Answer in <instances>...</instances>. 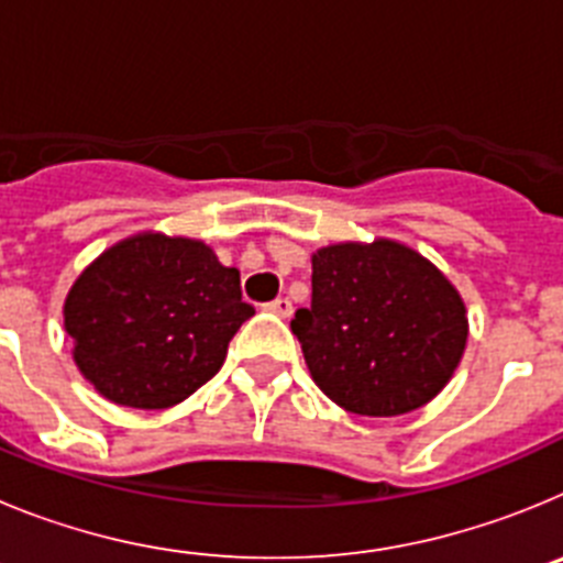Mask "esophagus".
I'll return each mask as SVG.
<instances>
[{"instance_id":"1","label":"esophagus","mask_w":563,"mask_h":563,"mask_svg":"<svg viewBox=\"0 0 563 563\" xmlns=\"http://www.w3.org/2000/svg\"><path fill=\"white\" fill-rule=\"evenodd\" d=\"M265 310L273 312V316H278V318H290L292 316V301H290V298H276V301L265 305Z\"/></svg>"}]
</instances>
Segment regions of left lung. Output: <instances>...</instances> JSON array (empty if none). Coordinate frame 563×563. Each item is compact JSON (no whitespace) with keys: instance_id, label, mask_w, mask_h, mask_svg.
<instances>
[{"instance_id":"obj_1","label":"left lung","mask_w":563,"mask_h":563,"mask_svg":"<svg viewBox=\"0 0 563 563\" xmlns=\"http://www.w3.org/2000/svg\"><path fill=\"white\" fill-rule=\"evenodd\" d=\"M290 327L318 389L363 417L409 415L434 400L467 341L456 287L391 239L312 253V305Z\"/></svg>"}]
</instances>
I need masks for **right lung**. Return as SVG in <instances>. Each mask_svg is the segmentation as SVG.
Listing matches in <instances>:
<instances>
[{
  "instance_id": "add662e5",
  "label": "right lung",
  "mask_w": 563,
  "mask_h": 563,
  "mask_svg": "<svg viewBox=\"0 0 563 563\" xmlns=\"http://www.w3.org/2000/svg\"><path fill=\"white\" fill-rule=\"evenodd\" d=\"M251 316L236 267L220 265L206 242L166 233L103 251L64 301L76 366L129 409H168L194 395Z\"/></svg>"
}]
</instances>
